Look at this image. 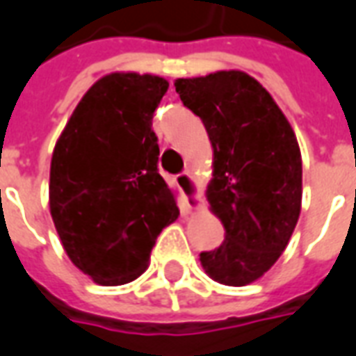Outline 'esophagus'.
Listing matches in <instances>:
<instances>
[{
  "label": "esophagus",
  "instance_id": "obj_1",
  "mask_svg": "<svg viewBox=\"0 0 356 356\" xmlns=\"http://www.w3.org/2000/svg\"><path fill=\"white\" fill-rule=\"evenodd\" d=\"M177 185L181 186V191L185 192V202L191 209H202L204 207V196H202V191H200L198 183L194 181L188 171L185 173H179L177 177Z\"/></svg>",
  "mask_w": 356,
  "mask_h": 356
}]
</instances>
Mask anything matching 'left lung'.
I'll return each mask as SVG.
<instances>
[{"label":"left lung","mask_w":356,"mask_h":356,"mask_svg":"<svg viewBox=\"0 0 356 356\" xmlns=\"http://www.w3.org/2000/svg\"><path fill=\"white\" fill-rule=\"evenodd\" d=\"M175 90L211 141L205 196L225 226V241L200 262L217 283L249 285L277 262L298 222L302 154L294 130L270 92L243 71L177 79Z\"/></svg>","instance_id":"8db88e82"}]
</instances>
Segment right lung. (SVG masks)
<instances>
[{"instance_id": "add662e5", "label": "right lung", "mask_w": 356, "mask_h": 356, "mask_svg": "<svg viewBox=\"0 0 356 356\" xmlns=\"http://www.w3.org/2000/svg\"><path fill=\"white\" fill-rule=\"evenodd\" d=\"M168 86L151 73L105 75L71 113L52 152V220L71 262L97 285L138 279L158 234L179 217L158 173L152 131Z\"/></svg>"}]
</instances>
